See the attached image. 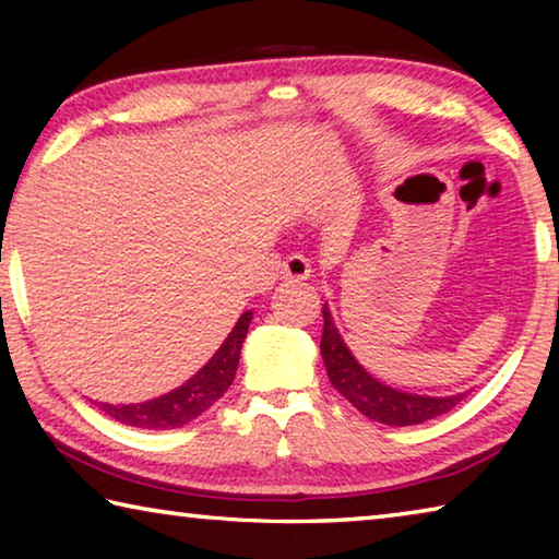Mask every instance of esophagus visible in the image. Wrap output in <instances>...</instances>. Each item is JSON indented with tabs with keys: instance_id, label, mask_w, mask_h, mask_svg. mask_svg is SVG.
<instances>
[{
	"instance_id": "obj_1",
	"label": "esophagus",
	"mask_w": 559,
	"mask_h": 559,
	"mask_svg": "<svg viewBox=\"0 0 559 559\" xmlns=\"http://www.w3.org/2000/svg\"><path fill=\"white\" fill-rule=\"evenodd\" d=\"M281 276L286 281H306L310 276V263L300 253H293L286 261L281 263Z\"/></svg>"
}]
</instances>
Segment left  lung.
Masks as SVG:
<instances>
[{
    "label": "left lung",
    "mask_w": 559,
    "mask_h": 559,
    "mask_svg": "<svg viewBox=\"0 0 559 559\" xmlns=\"http://www.w3.org/2000/svg\"><path fill=\"white\" fill-rule=\"evenodd\" d=\"M320 355H323L325 370L335 390L345 400L362 412L370 419L386 424V427H412V424L429 421L433 416L447 414L453 409L466 392L451 396H429V394H412L404 390L384 384L365 370L357 362V357L349 353L343 335L330 313L328 302L323 306V340H320Z\"/></svg>",
    "instance_id": "left-lung-1"
}]
</instances>
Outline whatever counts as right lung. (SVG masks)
<instances>
[{
    "instance_id": "obj_1",
    "label": "right lung",
    "mask_w": 559,
    "mask_h": 559,
    "mask_svg": "<svg viewBox=\"0 0 559 559\" xmlns=\"http://www.w3.org/2000/svg\"><path fill=\"white\" fill-rule=\"evenodd\" d=\"M251 318V310L241 313V318L236 320V325L231 328V333L226 335L219 349L210 357V362H206L200 372L189 377L185 384H179L177 390L138 404L103 402L100 412H106L110 419L126 424V427L155 431L177 429L185 427L189 421H194L197 416L210 409V406L231 386Z\"/></svg>"
}]
</instances>
